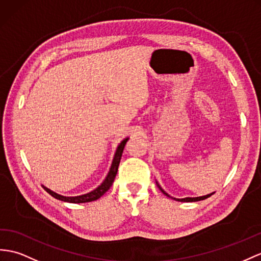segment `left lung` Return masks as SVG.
<instances>
[{"instance_id": "8db88e82", "label": "left lung", "mask_w": 261, "mask_h": 261, "mask_svg": "<svg viewBox=\"0 0 261 261\" xmlns=\"http://www.w3.org/2000/svg\"><path fill=\"white\" fill-rule=\"evenodd\" d=\"M158 187H160V189L162 190V192L166 195V196H168V197H170L168 194H166L164 192V190L162 189V187L158 185ZM214 194V193H213ZM213 194H209V195H206V196H201V197H194V198H192V197H187V198H181V199H177V198H174L175 200H178V201H187V202H189V201H199V200H204V199H206V198H208L209 196H212ZM170 198H173V197H170Z\"/></svg>"}]
</instances>
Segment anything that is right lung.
Returning <instances> with one entry per match:
<instances>
[{
    "instance_id": "right-lung-1",
    "label": "right lung",
    "mask_w": 261,
    "mask_h": 261,
    "mask_svg": "<svg viewBox=\"0 0 261 261\" xmlns=\"http://www.w3.org/2000/svg\"><path fill=\"white\" fill-rule=\"evenodd\" d=\"M127 141H128V138H125L124 141L118 145L117 150L115 152V156H114V160H113V163H112V166H111L109 175L106 176L105 180L101 182L96 189L92 190L91 193L85 194V195H81V196H75V197H66V196H62V195L56 194V193L53 192V190H50V189L46 188L45 186L42 185L43 188L45 189L50 196H53L54 198L59 199V200H62V201L72 202V204H81V202H90V201L97 200L98 198H100V197L107 192V190L111 188L112 184L114 182V179H115L116 174H117V170H118V166H119L120 158H122L123 150L125 148V145H126Z\"/></svg>"
}]
</instances>
